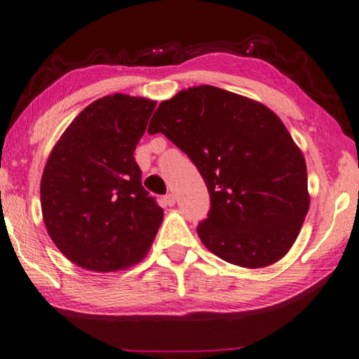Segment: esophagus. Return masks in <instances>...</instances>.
<instances>
[{
  "label": "esophagus",
  "mask_w": 359,
  "mask_h": 359,
  "mask_svg": "<svg viewBox=\"0 0 359 359\" xmlns=\"http://www.w3.org/2000/svg\"><path fill=\"white\" fill-rule=\"evenodd\" d=\"M175 202H176L175 194H167V196L163 197V203H165L167 206H173V205H175Z\"/></svg>",
  "instance_id": "esophagus-1"
}]
</instances>
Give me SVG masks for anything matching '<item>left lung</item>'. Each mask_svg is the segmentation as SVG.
I'll list each match as a JSON object with an SVG mask.
<instances>
[{
	"instance_id": "8db88e82",
	"label": "left lung",
	"mask_w": 359,
	"mask_h": 359,
	"mask_svg": "<svg viewBox=\"0 0 359 359\" xmlns=\"http://www.w3.org/2000/svg\"><path fill=\"white\" fill-rule=\"evenodd\" d=\"M163 134L208 187L211 208L198 224L205 248L243 268L284 257L309 211L307 170L284 123L257 100L202 85L163 100L148 134Z\"/></svg>"
}]
</instances>
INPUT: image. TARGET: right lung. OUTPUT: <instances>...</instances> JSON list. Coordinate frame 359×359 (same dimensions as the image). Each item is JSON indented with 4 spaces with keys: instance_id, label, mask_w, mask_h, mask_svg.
Masks as SVG:
<instances>
[{
    "instance_id": "1",
    "label": "right lung",
    "mask_w": 359,
    "mask_h": 359,
    "mask_svg": "<svg viewBox=\"0 0 359 359\" xmlns=\"http://www.w3.org/2000/svg\"><path fill=\"white\" fill-rule=\"evenodd\" d=\"M156 100L111 94L79 113L50 153L42 217L55 246L90 271L126 269L148 254L163 210L142 186L134 151Z\"/></svg>"
}]
</instances>
